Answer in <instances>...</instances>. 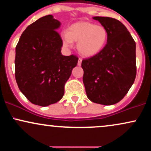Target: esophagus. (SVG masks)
Wrapping results in <instances>:
<instances>
[{
	"label": "esophagus",
	"instance_id": "esophagus-1",
	"mask_svg": "<svg viewBox=\"0 0 151 151\" xmlns=\"http://www.w3.org/2000/svg\"><path fill=\"white\" fill-rule=\"evenodd\" d=\"M81 61H82V60H81V58H79V60H78V63H77L78 66H81Z\"/></svg>",
	"mask_w": 151,
	"mask_h": 151
}]
</instances>
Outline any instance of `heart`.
Masks as SVG:
<instances>
[{
  "mask_svg": "<svg viewBox=\"0 0 151 151\" xmlns=\"http://www.w3.org/2000/svg\"><path fill=\"white\" fill-rule=\"evenodd\" d=\"M65 46L71 47L74 42H78V50L85 57H92L103 50L109 34L106 28L102 25L89 22H79L69 27L68 32L62 35Z\"/></svg>",
  "mask_w": 151,
  "mask_h": 151,
  "instance_id": "1",
  "label": "heart"
}]
</instances>
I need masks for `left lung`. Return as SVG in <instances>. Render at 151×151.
<instances>
[{"instance_id": "left-lung-1", "label": "left lung", "mask_w": 151, "mask_h": 151, "mask_svg": "<svg viewBox=\"0 0 151 151\" xmlns=\"http://www.w3.org/2000/svg\"><path fill=\"white\" fill-rule=\"evenodd\" d=\"M108 31L103 50L83 60V82L87 97L103 105L118 103L125 96L136 76V42L119 20L109 17H93Z\"/></svg>"}]
</instances>
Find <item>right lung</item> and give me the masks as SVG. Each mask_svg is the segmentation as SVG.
I'll use <instances>...</instances> for the list:
<instances>
[{
	"mask_svg": "<svg viewBox=\"0 0 151 151\" xmlns=\"http://www.w3.org/2000/svg\"><path fill=\"white\" fill-rule=\"evenodd\" d=\"M60 22L51 15L27 26L15 47V79L33 104L47 106L63 96L65 84L77 65L76 55L61 54Z\"/></svg>",
	"mask_w": 151,
	"mask_h": 151,
	"instance_id": "add662e5",
	"label": "right lung"
}]
</instances>
